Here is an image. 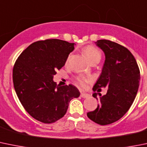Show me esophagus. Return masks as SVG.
Segmentation results:
<instances>
[{"label": "esophagus", "mask_w": 147, "mask_h": 147, "mask_svg": "<svg viewBox=\"0 0 147 147\" xmlns=\"http://www.w3.org/2000/svg\"><path fill=\"white\" fill-rule=\"evenodd\" d=\"M80 96H81L82 98H88V97H90V95L86 94V93H81V94H80Z\"/></svg>", "instance_id": "obj_1"}]
</instances>
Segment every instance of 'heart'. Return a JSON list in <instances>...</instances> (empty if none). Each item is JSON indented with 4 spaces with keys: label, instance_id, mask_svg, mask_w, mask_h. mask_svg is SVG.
Here are the masks:
<instances>
[{
    "label": "heart",
    "instance_id": "heart-1",
    "mask_svg": "<svg viewBox=\"0 0 147 147\" xmlns=\"http://www.w3.org/2000/svg\"><path fill=\"white\" fill-rule=\"evenodd\" d=\"M83 53L85 55V57H86V59L90 62L95 61V60H99L100 61L101 58V52L97 48L92 46V45H88V46H85L83 49ZM70 57L71 54L68 55V57H67V59H66L65 61L66 64L69 63ZM90 80H91V79L90 78H87V77L84 76H79L76 78L77 83L82 87H84L86 83L90 82Z\"/></svg>",
    "mask_w": 147,
    "mask_h": 147
}]
</instances>
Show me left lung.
Here are the masks:
<instances>
[{
  "label": "left lung",
  "mask_w": 147,
  "mask_h": 147,
  "mask_svg": "<svg viewBox=\"0 0 147 147\" xmlns=\"http://www.w3.org/2000/svg\"><path fill=\"white\" fill-rule=\"evenodd\" d=\"M96 43L105 52V61L93 90L107 87V93L98 94V107L87 116L94 123L106 125L120 120L131 107L138 92L140 70L134 55L125 47L108 40H98ZM93 96L98 99L97 93Z\"/></svg>",
  "instance_id": "left-lung-1"
}]
</instances>
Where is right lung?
I'll return each instance as SVG.
<instances>
[{
  "label": "right lung",
  "mask_w": 147,
  "mask_h": 147,
  "mask_svg": "<svg viewBox=\"0 0 147 147\" xmlns=\"http://www.w3.org/2000/svg\"><path fill=\"white\" fill-rule=\"evenodd\" d=\"M75 43L59 39L33 42L20 55L13 68V83L22 105L35 120L53 123L67 112L80 92L75 86H57L53 75L65 64Z\"/></svg>",
  "instance_id": "add662e5"
}]
</instances>
